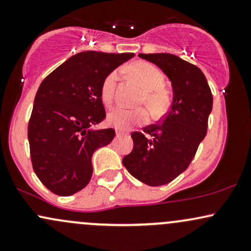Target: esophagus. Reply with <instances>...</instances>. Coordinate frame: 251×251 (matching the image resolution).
I'll return each mask as SVG.
<instances>
[{"label": "esophagus", "instance_id": "esophagus-1", "mask_svg": "<svg viewBox=\"0 0 251 251\" xmlns=\"http://www.w3.org/2000/svg\"><path fill=\"white\" fill-rule=\"evenodd\" d=\"M116 135H117V137H118V138H119V137H123V135H124V133H123V132L118 131V129H117V131H116Z\"/></svg>", "mask_w": 251, "mask_h": 251}]
</instances>
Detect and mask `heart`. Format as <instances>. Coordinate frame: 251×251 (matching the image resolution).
I'll return each instance as SVG.
<instances>
[{
  "label": "heart",
  "mask_w": 251,
  "mask_h": 251,
  "mask_svg": "<svg viewBox=\"0 0 251 251\" xmlns=\"http://www.w3.org/2000/svg\"><path fill=\"white\" fill-rule=\"evenodd\" d=\"M128 73L137 80L138 83L145 91L146 105L154 114H162L168 108L170 99L169 94L163 88L164 83L163 73L151 63L145 61H138L128 66ZM118 80L117 72H112L103 80L101 85V100L103 103L109 105L112 102L114 94V88ZM108 123L112 126L120 129L127 131L135 125L148 120V112L145 109H127L124 107H116L112 109L107 117Z\"/></svg>",
  "instance_id": "obj_1"
}]
</instances>
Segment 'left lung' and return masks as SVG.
Wrapping results in <instances>:
<instances>
[{
	"label": "left lung",
	"mask_w": 251,
	"mask_h": 251,
	"mask_svg": "<svg viewBox=\"0 0 251 251\" xmlns=\"http://www.w3.org/2000/svg\"><path fill=\"white\" fill-rule=\"evenodd\" d=\"M169 77L170 111L160 123L133 132V150L123 159L127 171L150 186L168 184L185 171L206 135L212 94L197 66L168 53L139 54ZM147 135L145 136V134Z\"/></svg>",
	"instance_id": "left-lung-1"
}]
</instances>
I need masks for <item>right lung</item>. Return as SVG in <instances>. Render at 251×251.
Segmentation results:
<instances>
[{"mask_svg": "<svg viewBox=\"0 0 251 251\" xmlns=\"http://www.w3.org/2000/svg\"><path fill=\"white\" fill-rule=\"evenodd\" d=\"M133 53H77L41 82L28 124L30 157L40 180L53 194L71 196L93 174L92 155L113 140V128L93 126L106 117L101 100L105 77Z\"/></svg>", "mask_w": 251, "mask_h": 251, "instance_id": "obj_1", "label": "right lung"}]
</instances>
